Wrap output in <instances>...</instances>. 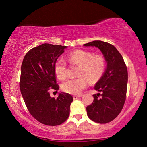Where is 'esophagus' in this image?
Wrapping results in <instances>:
<instances>
[{
    "instance_id": "34e87169",
    "label": "esophagus",
    "mask_w": 147,
    "mask_h": 147,
    "mask_svg": "<svg viewBox=\"0 0 147 147\" xmlns=\"http://www.w3.org/2000/svg\"><path fill=\"white\" fill-rule=\"evenodd\" d=\"M81 96H82V95H74L73 98H74V100H76V99H78V98L81 97Z\"/></svg>"
}]
</instances>
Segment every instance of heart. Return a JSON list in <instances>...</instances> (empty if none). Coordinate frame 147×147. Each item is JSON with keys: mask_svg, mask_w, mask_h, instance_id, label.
<instances>
[{"mask_svg": "<svg viewBox=\"0 0 147 147\" xmlns=\"http://www.w3.org/2000/svg\"><path fill=\"white\" fill-rule=\"evenodd\" d=\"M69 63L78 65L76 78L68 80L62 85V89L65 93L78 95L86 86L87 81L90 83H95L101 78L105 70V60L100 54L84 50H76L69 53L67 56ZM54 71L59 79L64 80L67 76V64L62 59L55 62Z\"/></svg>", "mask_w": 147, "mask_h": 147, "instance_id": "b5f03b06", "label": "heart"}]
</instances>
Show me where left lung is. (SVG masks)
<instances>
[{
    "label": "left lung",
    "instance_id": "1",
    "mask_svg": "<svg viewBox=\"0 0 147 147\" xmlns=\"http://www.w3.org/2000/svg\"><path fill=\"white\" fill-rule=\"evenodd\" d=\"M83 45L98 47L107 62L104 74L94 86L100 93L93 95V103L86 107L90 119L100 124L107 123L119 114L126 101V65L119 52L111 43L95 40Z\"/></svg>",
    "mask_w": 147,
    "mask_h": 147
}]
</instances>
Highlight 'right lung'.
Returning a JSON list of instances; mask_svg holds the SVG:
<instances>
[{
    "mask_svg": "<svg viewBox=\"0 0 147 147\" xmlns=\"http://www.w3.org/2000/svg\"><path fill=\"white\" fill-rule=\"evenodd\" d=\"M66 47L43 43L30 50L21 64L20 88L24 103L31 115L47 126L60 125L66 121L73 101L69 93L61 92L57 98L49 93L51 90H59L54 65Z\"/></svg>",
    "mask_w": 147,
    "mask_h": 147,
    "instance_id": "1",
    "label": "right lung"
}]
</instances>
